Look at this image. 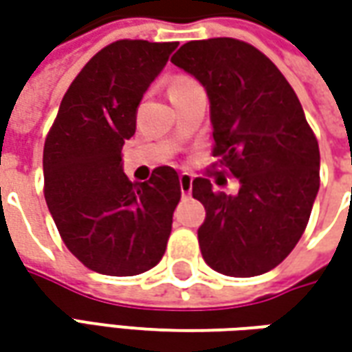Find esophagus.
<instances>
[{
    "mask_svg": "<svg viewBox=\"0 0 352 352\" xmlns=\"http://www.w3.org/2000/svg\"><path fill=\"white\" fill-rule=\"evenodd\" d=\"M192 182H194L192 174H188V172H182V174H180V192H182L184 196L192 192Z\"/></svg>",
    "mask_w": 352,
    "mask_h": 352,
    "instance_id": "1",
    "label": "esophagus"
}]
</instances>
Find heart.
<instances>
[{
  "mask_svg": "<svg viewBox=\"0 0 352 352\" xmlns=\"http://www.w3.org/2000/svg\"><path fill=\"white\" fill-rule=\"evenodd\" d=\"M194 84H196L194 80H190V78H186V76H180V78H174V82H172V86H170V91H172V89L188 88V86H194Z\"/></svg>",
  "mask_w": 352,
  "mask_h": 352,
  "instance_id": "b5f03b06",
  "label": "heart"
}]
</instances>
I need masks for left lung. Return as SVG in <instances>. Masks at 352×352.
I'll list each match as a JSON object with an SVG mask.
<instances>
[{"mask_svg": "<svg viewBox=\"0 0 352 352\" xmlns=\"http://www.w3.org/2000/svg\"><path fill=\"white\" fill-rule=\"evenodd\" d=\"M172 64L206 88L213 156L241 186L227 196L210 178L192 184L206 208L201 256L225 276L264 274L304 235L319 190L318 139L288 80L252 45L227 36L190 41Z\"/></svg>", "mask_w": 352, "mask_h": 352, "instance_id": "1", "label": "left lung"}]
</instances>
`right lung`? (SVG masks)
Returning <instances> with one entry per match:
<instances>
[{
  "label": "right lung",
  "instance_id": "add662e5",
  "mask_svg": "<svg viewBox=\"0 0 352 352\" xmlns=\"http://www.w3.org/2000/svg\"><path fill=\"white\" fill-rule=\"evenodd\" d=\"M176 43L117 41L64 94L45 141V199L64 245L89 270L135 276L160 263L180 201L176 170L131 182L121 148L137 129L144 91Z\"/></svg>",
  "mask_w": 352,
  "mask_h": 352
}]
</instances>
